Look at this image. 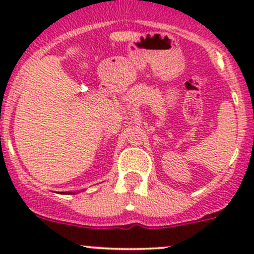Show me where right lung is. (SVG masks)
<instances>
[{"label":"right lung","instance_id":"obj_1","mask_svg":"<svg viewBox=\"0 0 254 254\" xmlns=\"http://www.w3.org/2000/svg\"><path fill=\"white\" fill-rule=\"evenodd\" d=\"M66 194H67V193H66ZM71 194H72V193H71Z\"/></svg>","mask_w":254,"mask_h":254}]
</instances>
